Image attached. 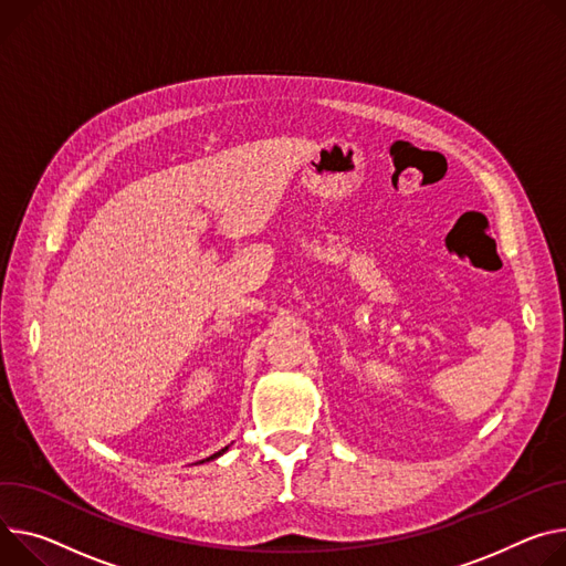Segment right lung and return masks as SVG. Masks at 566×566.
<instances>
[{"label": "right lung", "mask_w": 566, "mask_h": 566, "mask_svg": "<svg viewBox=\"0 0 566 566\" xmlns=\"http://www.w3.org/2000/svg\"><path fill=\"white\" fill-rule=\"evenodd\" d=\"M228 447H230V444H228ZM228 447H223V449H221V451H217V453H212V455H210V458H205V460H200V462H208V460H214V458H219V455H223V453H226V451H228Z\"/></svg>", "instance_id": "add662e5"}]
</instances>
